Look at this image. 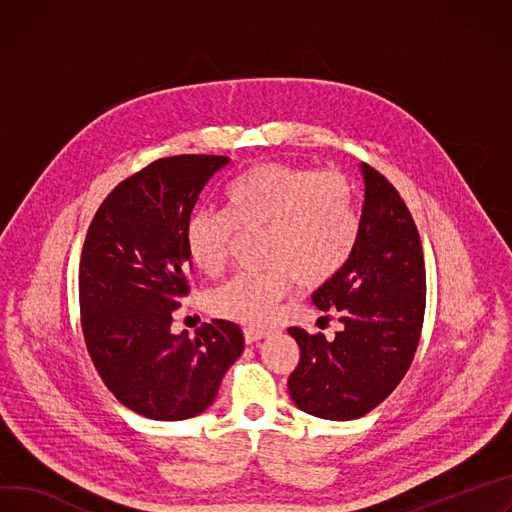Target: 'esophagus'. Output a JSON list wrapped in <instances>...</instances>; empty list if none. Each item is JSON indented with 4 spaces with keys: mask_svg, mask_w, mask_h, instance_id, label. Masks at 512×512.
<instances>
[{
    "mask_svg": "<svg viewBox=\"0 0 512 512\" xmlns=\"http://www.w3.org/2000/svg\"><path fill=\"white\" fill-rule=\"evenodd\" d=\"M265 337H267V333H263V331L245 329V343H247V345H255V343H259L261 339H265Z\"/></svg>",
    "mask_w": 512,
    "mask_h": 512,
    "instance_id": "obj_1",
    "label": "esophagus"
}]
</instances>
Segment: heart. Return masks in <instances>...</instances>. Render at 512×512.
I'll return each instance as SVG.
<instances>
[{
    "instance_id": "b5f03b06",
    "label": "heart",
    "mask_w": 512,
    "mask_h": 512,
    "mask_svg": "<svg viewBox=\"0 0 512 512\" xmlns=\"http://www.w3.org/2000/svg\"><path fill=\"white\" fill-rule=\"evenodd\" d=\"M241 232H265V273H239L208 296L212 312L265 327L294 288H318L351 259L359 239L355 192L345 175L292 163H263L226 190V210L196 208L185 249L198 271L218 273Z\"/></svg>"
}]
</instances>
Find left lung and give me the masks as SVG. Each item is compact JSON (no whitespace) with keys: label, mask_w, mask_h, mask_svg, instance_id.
I'll return each mask as SVG.
<instances>
[{"label":"left lung","mask_w":512,"mask_h":512,"mask_svg":"<svg viewBox=\"0 0 512 512\" xmlns=\"http://www.w3.org/2000/svg\"><path fill=\"white\" fill-rule=\"evenodd\" d=\"M365 198L359 239L347 265L312 300L339 310L335 339L288 333L300 361L288 380L294 404L327 421H353L384 402L408 371L425 318V259L416 224L376 169L359 165Z\"/></svg>","instance_id":"left-lung-1"}]
</instances>
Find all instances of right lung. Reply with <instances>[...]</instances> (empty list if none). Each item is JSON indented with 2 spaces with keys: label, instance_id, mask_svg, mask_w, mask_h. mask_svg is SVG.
<instances>
[{
  "label": "right lung",
  "instance_id": "right-lung-1",
  "mask_svg": "<svg viewBox=\"0 0 512 512\" xmlns=\"http://www.w3.org/2000/svg\"><path fill=\"white\" fill-rule=\"evenodd\" d=\"M228 157L179 155L116 185L89 224L79 263L81 329L108 390L136 414L183 421L204 412L243 349L235 322L214 318L192 339L171 333L190 292L185 224Z\"/></svg>",
  "mask_w": 512,
  "mask_h": 512
}]
</instances>
